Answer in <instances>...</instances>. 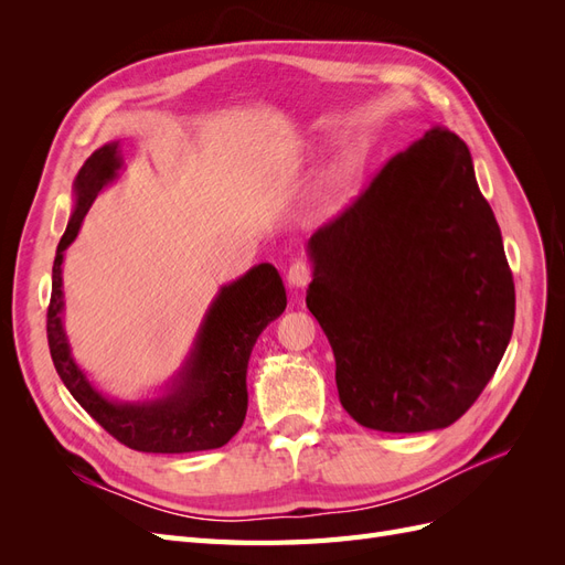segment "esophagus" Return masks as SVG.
I'll use <instances>...</instances> for the list:
<instances>
[{
	"mask_svg": "<svg viewBox=\"0 0 565 565\" xmlns=\"http://www.w3.org/2000/svg\"><path fill=\"white\" fill-rule=\"evenodd\" d=\"M309 280H311V268H309V264L292 262V266L287 268V285H289V287L301 289V287L309 285Z\"/></svg>",
	"mask_w": 565,
	"mask_h": 565,
	"instance_id": "34e87169",
	"label": "esophagus"
}]
</instances>
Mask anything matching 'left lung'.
Returning <instances> with one entry per match:
<instances>
[{"label":"left lung","mask_w":565,"mask_h":565,"mask_svg":"<svg viewBox=\"0 0 565 565\" xmlns=\"http://www.w3.org/2000/svg\"><path fill=\"white\" fill-rule=\"evenodd\" d=\"M306 252V306L332 347L347 413L388 434L446 429L465 415L498 370L516 313L467 143L426 131Z\"/></svg>","instance_id":"obj_1"}]
</instances>
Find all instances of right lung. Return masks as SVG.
Instances as JSON below:
<instances>
[{
  "mask_svg": "<svg viewBox=\"0 0 565 565\" xmlns=\"http://www.w3.org/2000/svg\"><path fill=\"white\" fill-rule=\"evenodd\" d=\"M119 143L94 150L75 179V210L61 237L51 301L46 311V337L51 361L73 398L104 429L139 452H198L214 450L241 431L247 415V363L256 339L266 324L287 306V295L276 266L259 264L218 289L204 313L181 370L167 384L160 398L122 403L104 396L75 363L63 330V256L75 243L84 216L96 195L117 179L122 169Z\"/></svg>",
  "mask_w": 565,
  "mask_h": 565,
  "instance_id": "add662e5",
  "label": "right lung"
}]
</instances>
